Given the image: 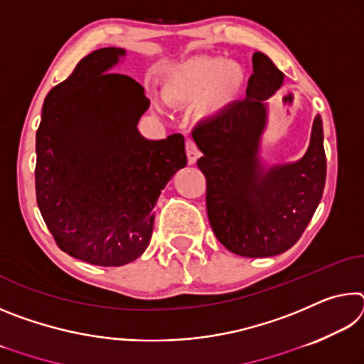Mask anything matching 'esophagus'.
I'll list each match as a JSON object with an SVG mask.
<instances>
[{
	"instance_id": "34e87169",
	"label": "esophagus",
	"mask_w": 364,
	"mask_h": 364,
	"mask_svg": "<svg viewBox=\"0 0 364 364\" xmlns=\"http://www.w3.org/2000/svg\"><path fill=\"white\" fill-rule=\"evenodd\" d=\"M184 146H186V156H188V162L193 165V164H196V160H197V157L200 156V151H199V147L196 146V143L191 138H186V141H184Z\"/></svg>"
}]
</instances>
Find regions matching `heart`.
<instances>
[{
	"label": "heart",
	"mask_w": 364,
	"mask_h": 364,
	"mask_svg": "<svg viewBox=\"0 0 364 364\" xmlns=\"http://www.w3.org/2000/svg\"><path fill=\"white\" fill-rule=\"evenodd\" d=\"M245 70L241 64L220 56H200L184 63L165 83V96L175 104L202 100V110L217 114L241 95Z\"/></svg>",
	"instance_id": "1"
}]
</instances>
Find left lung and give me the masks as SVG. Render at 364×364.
Instances as JSON below:
<instances>
[{"label":"left lung","instance_id":"left-lung-1","mask_svg":"<svg viewBox=\"0 0 364 364\" xmlns=\"http://www.w3.org/2000/svg\"><path fill=\"white\" fill-rule=\"evenodd\" d=\"M247 96L193 130L202 151L197 167L207 181V215L218 241L232 254L257 258L291 249L321 200L326 183L323 120L316 115L308 151L299 162L264 171L258 141L267 122L264 100L284 75L268 56L255 53Z\"/></svg>","mask_w":364,"mask_h":364}]
</instances>
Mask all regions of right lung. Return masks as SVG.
Segmentation results:
<instances>
[{"mask_svg": "<svg viewBox=\"0 0 364 364\" xmlns=\"http://www.w3.org/2000/svg\"><path fill=\"white\" fill-rule=\"evenodd\" d=\"M122 48L96 49L45 97L36 130V204L58 247L97 267H122L151 241L160 193L186 165L183 134L149 141L138 122L149 100L109 72Z\"/></svg>", "mask_w": 364, "mask_h": 364, "instance_id": "add662e5", "label": "right lung"}]
</instances>
